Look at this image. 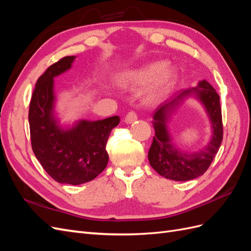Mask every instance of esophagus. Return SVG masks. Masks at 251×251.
<instances>
[{"label":"esophagus","mask_w":251,"mask_h":251,"mask_svg":"<svg viewBox=\"0 0 251 251\" xmlns=\"http://www.w3.org/2000/svg\"><path fill=\"white\" fill-rule=\"evenodd\" d=\"M137 118H138L137 117V114H136L133 111H131V112H128L126 114V116L125 117V123H126V124H133L134 121L137 120Z\"/></svg>","instance_id":"esophagus-1"}]
</instances>
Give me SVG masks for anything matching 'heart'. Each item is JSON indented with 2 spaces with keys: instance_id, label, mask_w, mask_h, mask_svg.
Instances as JSON below:
<instances>
[{
  "instance_id": "1",
  "label": "heart",
  "mask_w": 251,
  "mask_h": 251,
  "mask_svg": "<svg viewBox=\"0 0 251 251\" xmlns=\"http://www.w3.org/2000/svg\"><path fill=\"white\" fill-rule=\"evenodd\" d=\"M169 63L156 60L135 70H130L121 75L119 85L121 87H143L154 82L147 95L148 102H154L168 92L176 81L177 75L173 68H168Z\"/></svg>"
}]
</instances>
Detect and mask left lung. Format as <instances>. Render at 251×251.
<instances>
[{"mask_svg":"<svg viewBox=\"0 0 251 251\" xmlns=\"http://www.w3.org/2000/svg\"><path fill=\"white\" fill-rule=\"evenodd\" d=\"M191 96L197 98L208 113L213 134L206 147L195 153H184L174 147L167 124L172 114ZM151 123L155 136L148 158L151 168L160 176L174 181H188L202 176L207 171L223 139L220 96L208 81L201 80L196 88L183 89L175 93L154 111Z\"/></svg>","mask_w":251,"mask_h":251,"instance_id":"obj_1","label":"left lung"}]
</instances>
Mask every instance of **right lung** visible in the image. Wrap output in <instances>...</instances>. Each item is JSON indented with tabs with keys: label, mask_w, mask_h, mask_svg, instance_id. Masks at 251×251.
I'll list each match as a JSON object with an SVG mask.
<instances>
[{
	"label": "right lung",
	"mask_w": 251,
	"mask_h": 251,
	"mask_svg": "<svg viewBox=\"0 0 251 251\" xmlns=\"http://www.w3.org/2000/svg\"><path fill=\"white\" fill-rule=\"evenodd\" d=\"M76 56L51 65L36 81L29 108L32 151L51 178L58 183L78 185L95 179L108 164L105 146L119 117L81 119L62 126L55 115L54 77L70 70Z\"/></svg>",
	"instance_id": "right-lung-1"
}]
</instances>
